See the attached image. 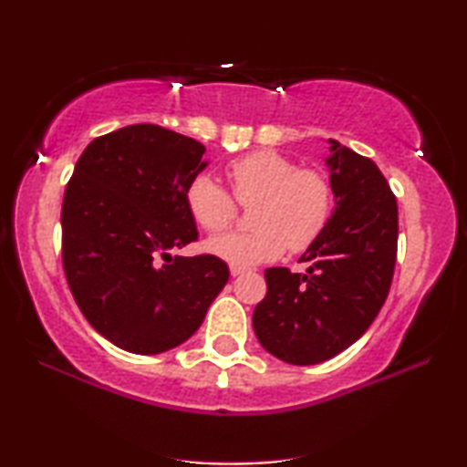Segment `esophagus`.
Wrapping results in <instances>:
<instances>
[{"mask_svg": "<svg viewBox=\"0 0 467 467\" xmlns=\"http://www.w3.org/2000/svg\"><path fill=\"white\" fill-rule=\"evenodd\" d=\"M229 271H232V275H234V277H240V275H244V269H240V267H229Z\"/></svg>", "mask_w": 467, "mask_h": 467, "instance_id": "obj_1", "label": "esophagus"}]
</instances>
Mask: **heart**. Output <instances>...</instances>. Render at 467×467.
<instances>
[{
  "label": "heart",
  "mask_w": 467,
  "mask_h": 467,
  "mask_svg": "<svg viewBox=\"0 0 467 467\" xmlns=\"http://www.w3.org/2000/svg\"><path fill=\"white\" fill-rule=\"evenodd\" d=\"M232 192L253 209L254 232H234L209 240L206 250L232 267L271 263L290 248L303 253L324 232L332 214V185L317 169H298L288 156L258 150L227 164ZM211 175L200 173L185 188V206L206 232H223L235 221L238 204Z\"/></svg>",
  "instance_id": "obj_1"
}]
</instances>
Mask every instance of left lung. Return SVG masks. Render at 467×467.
<instances>
[{
  "label": "left lung",
  "instance_id": "left-lung-1",
  "mask_svg": "<svg viewBox=\"0 0 467 467\" xmlns=\"http://www.w3.org/2000/svg\"><path fill=\"white\" fill-rule=\"evenodd\" d=\"M336 209L300 261L306 274L265 271L267 296L253 327L263 348L292 365H317L342 353L374 324L397 263V198L374 161L329 140Z\"/></svg>",
  "mask_w": 467,
  "mask_h": 467
}]
</instances>
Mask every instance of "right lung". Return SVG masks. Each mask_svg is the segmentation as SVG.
I'll list each match as a JSON object with an SVG mask.
<instances>
[{"instance_id": "add662e5", "label": "right lung", "mask_w": 467, "mask_h": 467, "mask_svg": "<svg viewBox=\"0 0 467 467\" xmlns=\"http://www.w3.org/2000/svg\"><path fill=\"white\" fill-rule=\"evenodd\" d=\"M202 143L159 125L93 140L62 202V267L98 334L159 355L196 332L229 269L213 254L171 256L198 240L185 188L206 167Z\"/></svg>"}]
</instances>
